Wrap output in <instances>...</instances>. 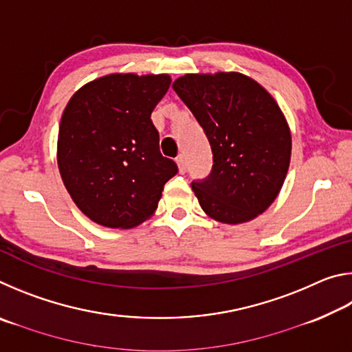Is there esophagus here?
Segmentation results:
<instances>
[{
  "instance_id": "1",
  "label": "esophagus",
  "mask_w": 352,
  "mask_h": 352,
  "mask_svg": "<svg viewBox=\"0 0 352 352\" xmlns=\"http://www.w3.org/2000/svg\"><path fill=\"white\" fill-rule=\"evenodd\" d=\"M175 162L178 166V172H180V174H184V172H186V158H184V155L183 153L178 155Z\"/></svg>"
}]
</instances>
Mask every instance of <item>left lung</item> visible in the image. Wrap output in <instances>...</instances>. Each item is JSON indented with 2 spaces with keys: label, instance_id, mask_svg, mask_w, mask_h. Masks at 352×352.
Returning a JSON list of instances; mask_svg holds the SVG:
<instances>
[{
  "label": "left lung",
  "instance_id": "left-lung-1",
  "mask_svg": "<svg viewBox=\"0 0 352 352\" xmlns=\"http://www.w3.org/2000/svg\"><path fill=\"white\" fill-rule=\"evenodd\" d=\"M172 88L211 144V175L192 183L201 210L228 225L256 219L278 197L290 164V127L275 98L236 71L184 74Z\"/></svg>",
  "mask_w": 352,
  "mask_h": 352
}]
</instances>
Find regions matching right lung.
Masks as SVG:
<instances>
[{
    "label": "right lung",
    "instance_id": "1",
    "mask_svg": "<svg viewBox=\"0 0 352 352\" xmlns=\"http://www.w3.org/2000/svg\"><path fill=\"white\" fill-rule=\"evenodd\" d=\"M169 74L111 73L82 85L62 113L57 166L76 206L107 228L152 217L177 164L160 152L151 115Z\"/></svg>",
    "mask_w": 352,
    "mask_h": 352
}]
</instances>
